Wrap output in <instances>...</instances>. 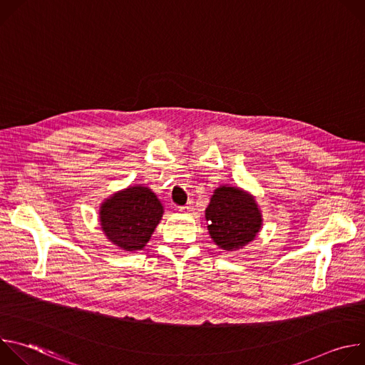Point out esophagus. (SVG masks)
Returning a JSON list of instances; mask_svg holds the SVG:
<instances>
[{"mask_svg":"<svg viewBox=\"0 0 365 365\" xmlns=\"http://www.w3.org/2000/svg\"><path fill=\"white\" fill-rule=\"evenodd\" d=\"M193 211H195L193 202H189V203H186L185 206H180V207H179V212H182V214H192Z\"/></svg>","mask_w":365,"mask_h":365,"instance_id":"obj_1","label":"esophagus"}]
</instances>
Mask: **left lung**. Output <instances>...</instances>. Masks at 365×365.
<instances>
[{"label": "left lung", "instance_id": "8db88e82", "mask_svg": "<svg viewBox=\"0 0 365 365\" xmlns=\"http://www.w3.org/2000/svg\"><path fill=\"white\" fill-rule=\"evenodd\" d=\"M205 218L214 242L227 251H235L251 242L263 225L255 199L242 189L228 185L215 189Z\"/></svg>", "mask_w": 365, "mask_h": 365}]
</instances>
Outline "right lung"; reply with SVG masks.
Listing matches in <instances>:
<instances>
[{
    "mask_svg": "<svg viewBox=\"0 0 365 365\" xmlns=\"http://www.w3.org/2000/svg\"><path fill=\"white\" fill-rule=\"evenodd\" d=\"M163 205L145 186H130L102 202L99 222L107 238L125 251L143 250L163 217Z\"/></svg>",
    "mask_w": 365,
    "mask_h": 365,
    "instance_id": "obj_1",
    "label": "right lung"
}]
</instances>
